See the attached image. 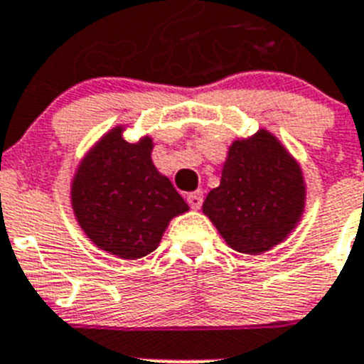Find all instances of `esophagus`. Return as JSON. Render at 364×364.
Returning a JSON list of instances; mask_svg holds the SVG:
<instances>
[{
    "instance_id": "34e87169",
    "label": "esophagus",
    "mask_w": 364,
    "mask_h": 364,
    "mask_svg": "<svg viewBox=\"0 0 364 364\" xmlns=\"http://www.w3.org/2000/svg\"><path fill=\"white\" fill-rule=\"evenodd\" d=\"M202 202H204V195H202V191L198 189V191H193L188 195V204L191 205L193 210H198L202 205Z\"/></svg>"
}]
</instances>
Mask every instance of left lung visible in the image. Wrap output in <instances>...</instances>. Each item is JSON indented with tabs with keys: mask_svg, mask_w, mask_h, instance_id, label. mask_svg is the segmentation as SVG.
<instances>
[{
	"mask_svg": "<svg viewBox=\"0 0 364 364\" xmlns=\"http://www.w3.org/2000/svg\"><path fill=\"white\" fill-rule=\"evenodd\" d=\"M299 164L277 138L260 129L235 140L222 167L220 186L202 210L235 252L259 255L291 233L304 211Z\"/></svg>",
	"mask_w": 364,
	"mask_h": 364,
	"instance_id": "left-lung-1",
	"label": "left lung"
}]
</instances>
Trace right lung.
I'll list each match as a JSON object with an SVG mask.
<instances>
[{
	"label": "right lung",
	"instance_id": "1",
	"mask_svg": "<svg viewBox=\"0 0 364 364\" xmlns=\"http://www.w3.org/2000/svg\"><path fill=\"white\" fill-rule=\"evenodd\" d=\"M114 127L85 154L70 200L80 226L98 247L120 259H140L159 247L167 224L189 210L151 160L149 136L129 144Z\"/></svg>",
	"mask_w": 364,
	"mask_h": 364
}]
</instances>
